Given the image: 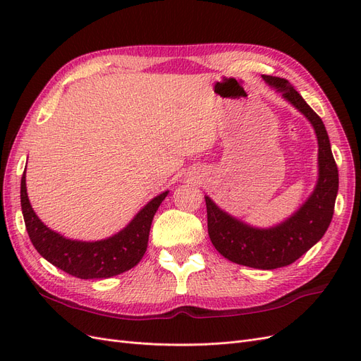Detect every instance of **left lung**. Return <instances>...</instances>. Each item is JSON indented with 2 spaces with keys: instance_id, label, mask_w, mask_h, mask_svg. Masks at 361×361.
I'll use <instances>...</instances> for the list:
<instances>
[{
  "instance_id": "8db88e82",
  "label": "left lung",
  "mask_w": 361,
  "mask_h": 361,
  "mask_svg": "<svg viewBox=\"0 0 361 361\" xmlns=\"http://www.w3.org/2000/svg\"><path fill=\"white\" fill-rule=\"evenodd\" d=\"M264 80L310 120L319 145L318 185L300 211L283 224L255 228L227 215L209 197L206 200L207 233L214 247L226 259L260 269L288 267L309 251L329 228L334 214L338 173L331 154L329 134L321 117L307 105L288 80L264 75Z\"/></svg>"
}]
</instances>
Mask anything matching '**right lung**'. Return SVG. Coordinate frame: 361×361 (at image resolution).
<instances>
[{"mask_svg":"<svg viewBox=\"0 0 361 361\" xmlns=\"http://www.w3.org/2000/svg\"><path fill=\"white\" fill-rule=\"evenodd\" d=\"M167 191L152 199L122 232L96 243L63 238L43 224L32 211L25 187V171L20 179V206L32 245L54 267L78 279H108L134 268L147 248L150 224Z\"/></svg>","mask_w":361,"mask_h":361,"instance_id":"right-lung-1","label":"right lung"}]
</instances>
